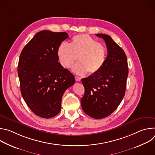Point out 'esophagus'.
Here are the masks:
<instances>
[{
	"label": "esophagus",
	"instance_id": "obj_1",
	"mask_svg": "<svg viewBox=\"0 0 155 155\" xmlns=\"http://www.w3.org/2000/svg\"><path fill=\"white\" fill-rule=\"evenodd\" d=\"M75 80H76L77 81H80V80H81L80 77H77V76H75Z\"/></svg>",
	"mask_w": 155,
	"mask_h": 155
}]
</instances>
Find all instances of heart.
<instances>
[{
	"instance_id": "obj_1",
	"label": "heart",
	"mask_w": 155,
	"mask_h": 155,
	"mask_svg": "<svg viewBox=\"0 0 155 155\" xmlns=\"http://www.w3.org/2000/svg\"><path fill=\"white\" fill-rule=\"evenodd\" d=\"M57 56L62 67L66 69L72 68L79 58L80 63L74 68L78 75L87 72L96 74L104 67L107 50L103 44L89 35L80 34L73 37L69 44L61 43L57 49Z\"/></svg>"
}]
</instances>
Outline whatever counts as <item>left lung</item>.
<instances>
[{
  "instance_id": "obj_1",
  "label": "left lung",
  "mask_w": 155,
  "mask_h": 155,
  "mask_svg": "<svg viewBox=\"0 0 155 155\" xmlns=\"http://www.w3.org/2000/svg\"><path fill=\"white\" fill-rule=\"evenodd\" d=\"M108 54L102 69L97 74L82 78L84 94L81 105L86 114L95 119L112 114L123 100L128 75L126 55L111 37L102 34Z\"/></svg>"
}]
</instances>
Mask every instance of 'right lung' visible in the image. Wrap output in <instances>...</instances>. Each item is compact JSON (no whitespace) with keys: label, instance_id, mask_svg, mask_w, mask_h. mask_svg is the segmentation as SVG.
<instances>
[{"label":"right lung","instance_id":"obj_1","mask_svg":"<svg viewBox=\"0 0 155 155\" xmlns=\"http://www.w3.org/2000/svg\"><path fill=\"white\" fill-rule=\"evenodd\" d=\"M69 37L66 32H37L22 50L18 65L21 93L27 105L44 118L58 115L65 91L74 75L58 62L57 49Z\"/></svg>","mask_w":155,"mask_h":155}]
</instances>
